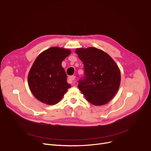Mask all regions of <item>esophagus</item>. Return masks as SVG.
Segmentation results:
<instances>
[{"label": "esophagus", "instance_id": "34e87169", "mask_svg": "<svg viewBox=\"0 0 151 151\" xmlns=\"http://www.w3.org/2000/svg\"><path fill=\"white\" fill-rule=\"evenodd\" d=\"M75 78H76V76H69L68 77V82L70 83H73L74 82Z\"/></svg>", "mask_w": 151, "mask_h": 151}]
</instances>
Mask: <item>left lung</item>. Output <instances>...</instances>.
I'll use <instances>...</instances> for the list:
<instances>
[{
  "instance_id": "left-lung-1",
  "label": "left lung",
  "mask_w": 151,
  "mask_h": 151,
  "mask_svg": "<svg viewBox=\"0 0 151 151\" xmlns=\"http://www.w3.org/2000/svg\"><path fill=\"white\" fill-rule=\"evenodd\" d=\"M76 53L83 64L85 72L83 79L78 82V89L93 105L107 104L116 94L120 85L117 64L108 54L97 48H78Z\"/></svg>"
}]
</instances>
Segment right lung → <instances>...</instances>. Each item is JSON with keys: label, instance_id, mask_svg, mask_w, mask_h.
<instances>
[{"label": "right lung", "instance_id": "obj_1", "mask_svg": "<svg viewBox=\"0 0 151 151\" xmlns=\"http://www.w3.org/2000/svg\"><path fill=\"white\" fill-rule=\"evenodd\" d=\"M70 53L68 48L53 47L42 52L35 60L29 72L27 83L32 95L40 102L56 104L70 87L61 65Z\"/></svg>", "mask_w": 151, "mask_h": 151}]
</instances>
